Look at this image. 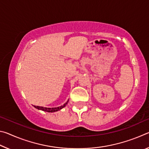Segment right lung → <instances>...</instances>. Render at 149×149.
Masks as SVG:
<instances>
[{
	"label": "right lung",
	"mask_w": 149,
	"mask_h": 149,
	"mask_svg": "<svg viewBox=\"0 0 149 149\" xmlns=\"http://www.w3.org/2000/svg\"><path fill=\"white\" fill-rule=\"evenodd\" d=\"M68 102L64 104V105L61 106V107H56V108H46V107H38V106H34L35 108H36L37 109H39V110H41L42 111H45V112H56V111L59 110L60 109H62V108H64L65 104H67Z\"/></svg>",
	"instance_id": "right-lung-1"
}]
</instances>
